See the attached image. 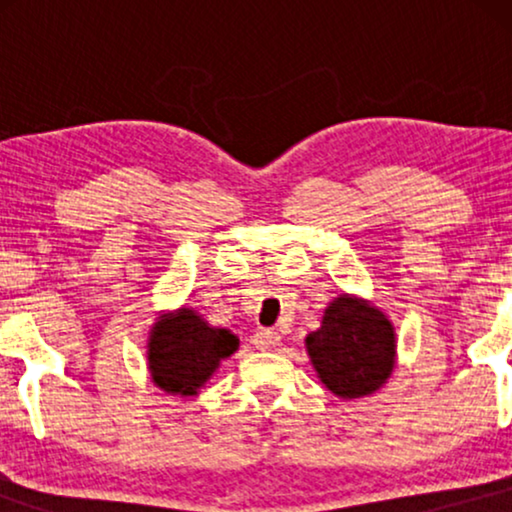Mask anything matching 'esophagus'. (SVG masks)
I'll return each mask as SVG.
<instances>
[{"label": "esophagus", "mask_w": 512, "mask_h": 512, "mask_svg": "<svg viewBox=\"0 0 512 512\" xmlns=\"http://www.w3.org/2000/svg\"><path fill=\"white\" fill-rule=\"evenodd\" d=\"M254 345L258 349H263V352H270V349L279 347V335L275 331H270V328H258L254 333Z\"/></svg>", "instance_id": "esophagus-1"}]
</instances>
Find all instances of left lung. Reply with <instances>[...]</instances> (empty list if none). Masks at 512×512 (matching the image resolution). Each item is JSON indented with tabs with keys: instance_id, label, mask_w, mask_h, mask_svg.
<instances>
[{
	"instance_id": "obj_1",
	"label": "left lung",
	"mask_w": 512,
	"mask_h": 512,
	"mask_svg": "<svg viewBox=\"0 0 512 512\" xmlns=\"http://www.w3.org/2000/svg\"><path fill=\"white\" fill-rule=\"evenodd\" d=\"M305 342L312 366L335 396L373 394L394 370V328L380 310L361 300L335 298L319 331Z\"/></svg>"
}]
</instances>
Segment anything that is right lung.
Wrapping results in <instances>:
<instances>
[{
	"mask_svg": "<svg viewBox=\"0 0 512 512\" xmlns=\"http://www.w3.org/2000/svg\"><path fill=\"white\" fill-rule=\"evenodd\" d=\"M235 349L233 333L207 326L193 310H181L177 317L153 326L149 342L153 382L170 394L191 396Z\"/></svg>",
	"mask_w": 512,
	"mask_h": 512,
	"instance_id": "obj_1",
	"label": "right lung"
}]
</instances>
